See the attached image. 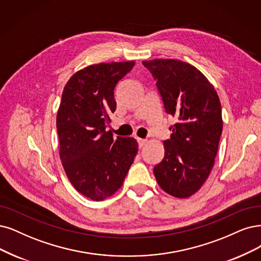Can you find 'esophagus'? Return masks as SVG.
<instances>
[{"label": "esophagus", "mask_w": 261, "mask_h": 261, "mask_svg": "<svg viewBox=\"0 0 261 261\" xmlns=\"http://www.w3.org/2000/svg\"><path fill=\"white\" fill-rule=\"evenodd\" d=\"M138 143H139V147L142 148V147H144V146L146 145L147 141L146 140H143V139H138Z\"/></svg>", "instance_id": "1"}]
</instances>
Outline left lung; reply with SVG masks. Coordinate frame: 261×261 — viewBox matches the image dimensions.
Listing matches in <instances>:
<instances>
[{
	"mask_svg": "<svg viewBox=\"0 0 261 261\" xmlns=\"http://www.w3.org/2000/svg\"><path fill=\"white\" fill-rule=\"evenodd\" d=\"M156 81L166 113L177 119L163 142L165 157L153 168L169 195L188 198L202 187L214 166L223 131L217 92L195 66L175 59L143 61Z\"/></svg>",
	"mask_w": 261,
	"mask_h": 261,
	"instance_id": "8db88e82",
	"label": "left lung"
}]
</instances>
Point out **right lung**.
Returning <instances> with one entry per match:
<instances>
[{
    "label": "right lung",
    "instance_id": "right-lung-1",
    "mask_svg": "<svg viewBox=\"0 0 261 261\" xmlns=\"http://www.w3.org/2000/svg\"><path fill=\"white\" fill-rule=\"evenodd\" d=\"M134 61L93 64L66 83L57 115L60 159L74 188L93 201L117 191L138 153L133 138L114 139L110 115L116 110V85Z\"/></svg>",
    "mask_w": 261,
    "mask_h": 261
}]
</instances>
